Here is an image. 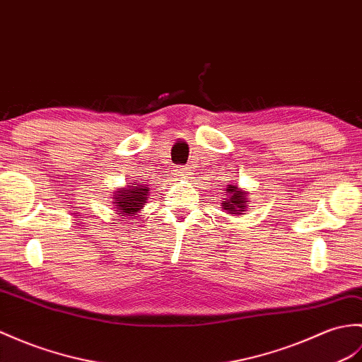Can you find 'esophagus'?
Returning <instances> with one entry per match:
<instances>
[{
    "label": "esophagus",
    "instance_id": "1",
    "mask_svg": "<svg viewBox=\"0 0 362 362\" xmlns=\"http://www.w3.org/2000/svg\"><path fill=\"white\" fill-rule=\"evenodd\" d=\"M191 175L189 173V168L185 166V168H177V170H174V177L175 179H188Z\"/></svg>",
    "mask_w": 362,
    "mask_h": 362
}]
</instances>
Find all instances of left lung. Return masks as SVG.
Masks as SVG:
<instances>
[{"instance_id": "1", "label": "left lung", "mask_w": 362, "mask_h": 362, "mask_svg": "<svg viewBox=\"0 0 362 362\" xmlns=\"http://www.w3.org/2000/svg\"><path fill=\"white\" fill-rule=\"evenodd\" d=\"M225 197L222 202V209L228 214L240 216L248 208V191H243L239 188V185H226L225 188Z\"/></svg>"}]
</instances>
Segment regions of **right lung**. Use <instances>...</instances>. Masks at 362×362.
Wrapping results in <instances>:
<instances>
[{
    "label": "right lung",
    "mask_w": 362,
    "mask_h": 362,
    "mask_svg": "<svg viewBox=\"0 0 362 362\" xmlns=\"http://www.w3.org/2000/svg\"><path fill=\"white\" fill-rule=\"evenodd\" d=\"M149 187L143 183L132 182L126 188H117L114 194L112 205L119 216H123V219H134L136 214L143 211V206L148 202Z\"/></svg>",
    "instance_id": "obj_1"
}]
</instances>
